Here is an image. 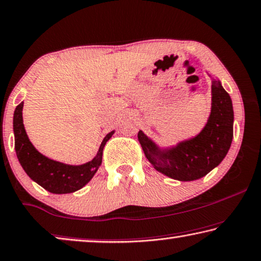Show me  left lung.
<instances>
[{"instance_id":"obj_1","label":"left lung","mask_w":261,"mask_h":261,"mask_svg":"<svg viewBox=\"0 0 261 261\" xmlns=\"http://www.w3.org/2000/svg\"><path fill=\"white\" fill-rule=\"evenodd\" d=\"M233 106L219 81L212 82V111L208 122L195 138L169 149H160L139 130L143 153L156 171L172 179L192 181L210 173L224 160L233 139Z\"/></svg>"}]
</instances>
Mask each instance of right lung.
<instances>
[{"mask_svg": "<svg viewBox=\"0 0 261 261\" xmlns=\"http://www.w3.org/2000/svg\"><path fill=\"white\" fill-rule=\"evenodd\" d=\"M23 102L17 106L14 112V135L15 150L18 161L32 180L35 181L50 193L66 194L80 190L95 174L102 162V152L106 142L112 138L114 130L106 135L92 161L80 166L65 165L50 160L37 152L29 141L22 119Z\"/></svg>", "mask_w": 261, "mask_h": 261, "instance_id": "add662e5", "label": "right lung"}]
</instances>
